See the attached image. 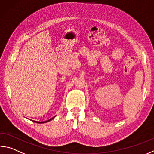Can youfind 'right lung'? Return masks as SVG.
Here are the masks:
<instances>
[{
  "mask_svg": "<svg viewBox=\"0 0 154 154\" xmlns=\"http://www.w3.org/2000/svg\"><path fill=\"white\" fill-rule=\"evenodd\" d=\"M55 116H54L53 117V118H52V119H49V120H48V121H43V122H38V121H33V122H37V123H44V122H49L50 121H51L52 119H53L54 118Z\"/></svg>",
  "mask_w": 154,
  "mask_h": 154,
  "instance_id": "add662e5",
  "label": "right lung"
}]
</instances>
